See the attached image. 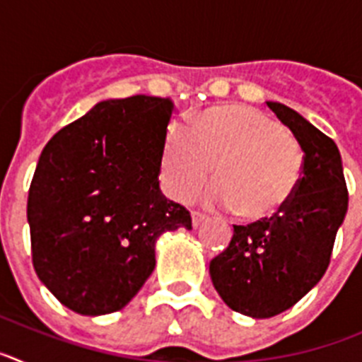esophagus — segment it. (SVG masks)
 I'll return each instance as SVG.
<instances>
[{
	"mask_svg": "<svg viewBox=\"0 0 362 362\" xmlns=\"http://www.w3.org/2000/svg\"><path fill=\"white\" fill-rule=\"evenodd\" d=\"M204 221H206V216H203V214L199 212H192V226H194V228H199Z\"/></svg>",
	"mask_w": 362,
	"mask_h": 362,
	"instance_id": "1",
	"label": "esophagus"
}]
</instances>
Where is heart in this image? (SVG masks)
I'll use <instances>...</instances> for the list:
<instances>
[{"label":"heart","mask_w":362,"mask_h":362,"mask_svg":"<svg viewBox=\"0 0 362 362\" xmlns=\"http://www.w3.org/2000/svg\"><path fill=\"white\" fill-rule=\"evenodd\" d=\"M214 174L206 192L217 206L257 221L286 206L299 187L303 152L296 137L259 108L228 105L204 112L190 129L170 124L163 139V183L188 201Z\"/></svg>","instance_id":"b5f03b06"}]
</instances>
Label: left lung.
I'll return each instance as SVG.
<instances>
[{
	"mask_svg": "<svg viewBox=\"0 0 362 362\" xmlns=\"http://www.w3.org/2000/svg\"><path fill=\"white\" fill-rule=\"evenodd\" d=\"M267 105L305 153L299 187L272 217L233 225L228 248L210 261L221 299L233 312L254 319L292 308L321 281L348 210L337 145L299 112L277 101Z\"/></svg>",
	"mask_w": 362,
	"mask_h": 362,
	"instance_id": "8db88e82",
	"label": "left lung"
}]
</instances>
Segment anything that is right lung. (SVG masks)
<instances>
[{"mask_svg": "<svg viewBox=\"0 0 362 362\" xmlns=\"http://www.w3.org/2000/svg\"><path fill=\"white\" fill-rule=\"evenodd\" d=\"M168 98L107 99L47 143L28 190L32 263L62 305L105 315L132 300L165 232L192 230L159 188Z\"/></svg>", "mask_w": 362, "mask_h": 362, "instance_id": "right-lung-1", "label": "right lung"}]
</instances>
